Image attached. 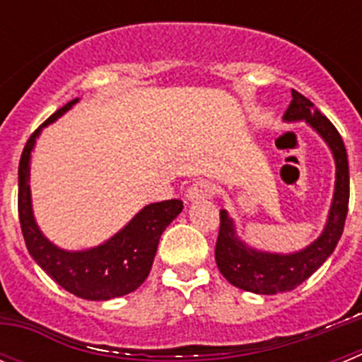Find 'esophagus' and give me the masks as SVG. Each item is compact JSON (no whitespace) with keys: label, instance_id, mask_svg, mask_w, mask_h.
I'll return each instance as SVG.
<instances>
[{"label":"esophagus","instance_id":"1","mask_svg":"<svg viewBox=\"0 0 362 362\" xmlns=\"http://www.w3.org/2000/svg\"><path fill=\"white\" fill-rule=\"evenodd\" d=\"M214 194V187L210 181L206 179H199L196 183H192L187 190V199L190 201H201V199H209Z\"/></svg>","mask_w":362,"mask_h":362}]
</instances>
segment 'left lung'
I'll list each match as a JSON object with an SVG mask.
<instances>
[{
	"mask_svg": "<svg viewBox=\"0 0 362 362\" xmlns=\"http://www.w3.org/2000/svg\"><path fill=\"white\" fill-rule=\"evenodd\" d=\"M283 121L286 123L305 121L328 145L335 163L334 197H332L328 219H326L321 235L305 246L303 250L292 252V254L264 252L246 245L238 235L235 223L228 216V212L225 209L221 210V226L216 243L217 268L235 288L259 293V296H274V293L290 292L297 288L334 254L335 246L343 235L348 199H350L346 148L330 119L322 116L310 99L292 90V101L284 112Z\"/></svg>",
	"mask_w": 362,
	"mask_h": 362,
	"instance_id": "8db88e82",
	"label": "left lung"
}]
</instances>
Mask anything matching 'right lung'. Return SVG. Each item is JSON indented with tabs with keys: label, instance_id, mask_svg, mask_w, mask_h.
Wrapping results in <instances>:
<instances>
[{
	"label": "right lung",
	"instance_id": "1",
	"mask_svg": "<svg viewBox=\"0 0 362 362\" xmlns=\"http://www.w3.org/2000/svg\"><path fill=\"white\" fill-rule=\"evenodd\" d=\"M72 99L54 112L28 137L18 170V212L25 245L32 259L62 288L88 300H108L134 292L148 277L159 238L181 214L183 201L168 199L143 206L132 219L107 241L86 250H65L45 238L34 217L30 194V158L45 127L52 124L78 103Z\"/></svg>",
	"mask_w": 362,
	"mask_h": 362
}]
</instances>
